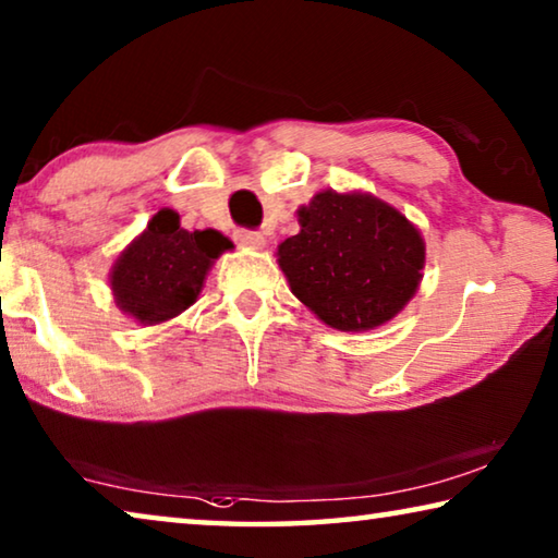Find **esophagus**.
<instances>
[{"label": "esophagus", "mask_w": 558, "mask_h": 558, "mask_svg": "<svg viewBox=\"0 0 558 558\" xmlns=\"http://www.w3.org/2000/svg\"><path fill=\"white\" fill-rule=\"evenodd\" d=\"M235 243L243 247H253V251H260V247H265V238L255 231H235Z\"/></svg>", "instance_id": "obj_1"}]
</instances>
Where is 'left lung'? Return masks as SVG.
Here are the masks:
<instances>
[{
  "instance_id": "obj_1",
  "label": "left lung",
  "mask_w": 558,
  "mask_h": 558,
  "mask_svg": "<svg viewBox=\"0 0 558 558\" xmlns=\"http://www.w3.org/2000/svg\"><path fill=\"white\" fill-rule=\"evenodd\" d=\"M300 233L278 245L293 295L332 330L390 323L417 293L424 238L390 203L362 191H320L298 208Z\"/></svg>"
}]
</instances>
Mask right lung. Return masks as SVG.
Masks as SVG:
<instances>
[{"mask_svg":"<svg viewBox=\"0 0 558 558\" xmlns=\"http://www.w3.org/2000/svg\"><path fill=\"white\" fill-rule=\"evenodd\" d=\"M231 247L223 233L185 231L175 210L161 208L113 263V303L138 325L173 320L196 303L210 265Z\"/></svg>","mask_w":558,"mask_h":558,"instance_id":"right-lung-1","label":"right lung"}]
</instances>
